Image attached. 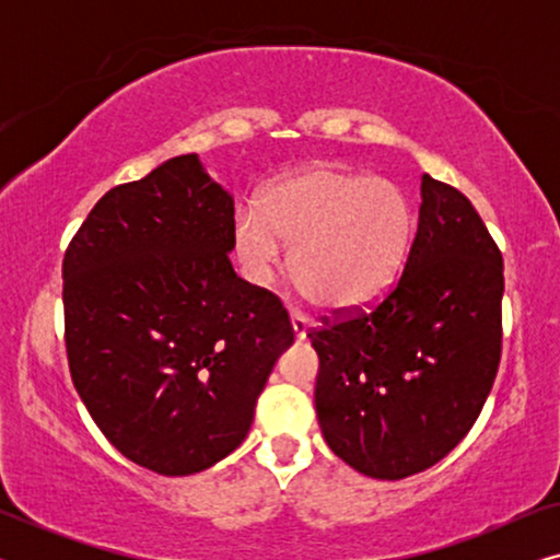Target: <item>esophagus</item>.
I'll use <instances>...</instances> for the list:
<instances>
[{"label":"esophagus","instance_id":"esophagus-1","mask_svg":"<svg viewBox=\"0 0 560 560\" xmlns=\"http://www.w3.org/2000/svg\"><path fill=\"white\" fill-rule=\"evenodd\" d=\"M290 326H293V336L298 341H303L305 336H308L311 324H308V318L301 316V313H290Z\"/></svg>","mask_w":560,"mask_h":560}]
</instances>
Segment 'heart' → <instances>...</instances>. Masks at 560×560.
Wrapping results in <instances>:
<instances>
[{
    "label": "heart",
    "instance_id": "heart-1",
    "mask_svg": "<svg viewBox=\"0 0 560 560\" xmlns=\"http://www.w3.org/2000/svg\"><path fill=\"white\" fill-rule=\"evenodd\" d=\"M412 232L416 213L397 183L331 163L275 180L259 206H240L232 221L236 259L252 285L272 280L285 244L295 282L328 311L377 303L402 270Z\"/></svg>",
    "mask_w": 560,
    "mask_h": 560
}]
</instances>
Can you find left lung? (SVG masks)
Instances as JSON below:
<instances>
[{
  "label": "left lung",
  "instance_id": "8db88e82",
  "mask_svg": "<svg viewBox=\"0 0 560 560\" xmlns=\"http://www.w3.org/2000/svg\"><path fill=\"white\" fill-rule=\"evenodd\" d=\"M502 293V255L477 209L423 175L418 232L393 293L308 334L328 448L364 477L387 481L454 451L492 389Z\"/></svg>",
  "mask_w": 560,
  "mask_h": 560
}]
</instances>
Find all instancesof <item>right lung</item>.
<instances>
[{
  "label": "right lung",
  "instance_id": "1",
  "mask_svg": "<svg viewBox=\"0 0 560 560\" xmlns=\"http://www.w3.org/2000/svg\"><path fill=\"white\" fill-rule=\"evenodd\" d=\"M232 221V194L190 152L112 188L63 259L73 385L112 446L163 477L247 439L293 343L278 298L236 278Z\"/></svg>",
  "mask_w": 560,
  "mask_h": 560
}]
</instances>
